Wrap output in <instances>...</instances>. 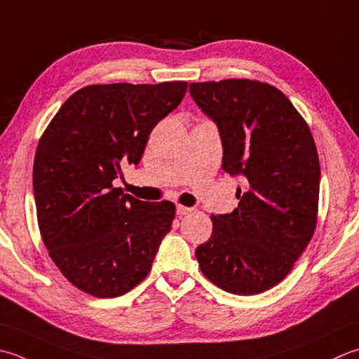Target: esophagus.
Returning <instances> with one entry per match:
<instances>
[{
    "label": "esophagus",
    "mask_w": 359,
    "mask_h": 359,
    "mask_svg": "<svg viewBox=\"0 0 359 359\" xmlns=\"http://www.w3.org/2000/svg\"><path fill=\"white\" fill-rule=\"evenodd\" d=\"M175 212H177V215H179V216H184V215H188L189 212H191V208L184 207V205H180V203H179V205L175 207Z\"/></svg>",
    "instance_id": "1"
}]
</instances>
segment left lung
I'll list each match as a JSON object with an SVG mask.
<instances>
[{
	"instance_id": "obj_1",
	"label": "left lung",
	"mask_w": 359,
	"mask_h": 359,
	"mask_svg": "<svg viewBox=\"0 0 359 359\" xmlns=\"http://www.w3.org/2000/svg\"><path fill=\"white\" fill-rule=\"evenodd\" d=\"M216 124L222 170L241 179L238 208L212 216L196 249L203 276L221 290L254 296L290 273L318 219L320 166L305 119L276 87L248 79L189 83Z\"/></svg>"
}]
</instances>
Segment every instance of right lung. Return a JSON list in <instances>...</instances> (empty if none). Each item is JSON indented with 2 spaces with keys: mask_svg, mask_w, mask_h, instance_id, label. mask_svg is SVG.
<instances>
[{
  "mask_svg": "<svg viewBox=\"0 0 359 359\" xmlns=\"http://www.w3.org/2000/svg\"><path fill=\"white\" fill-rule=\"evenodd\" d=\"M187 82L77 90L40 138L34 198L43 243L81 291L123 296L152 268L175 216L172 202L123 194L114 180L138 165L149 133L184 100Z\"/></svg>",
  "mask_w": 359,
  "mask_h": 359,
  "instance_id": "add662e5",
  "label": "right lung"
}]
</instances>
